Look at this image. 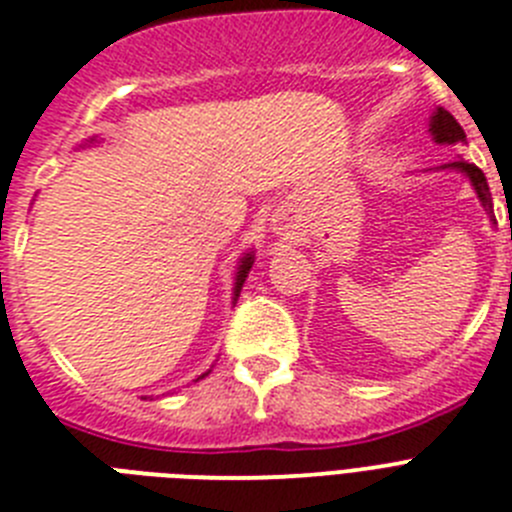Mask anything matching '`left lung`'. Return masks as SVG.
Returning a JSON list of instances; mask_svg holds the SVG:
<instances>
[{
  "label": "left lung",
  "mask_w": 512,
  "mask_h": 512,
  "mask_svg": "<svg viewBox=\"0 0 512 512\" xmlns=\"http://www.w3.org/2000/svg\"><path fill=\"white\" fill-rule=\"evenodd\" d=\"M431 135L436 143H449V146L451 143H464V140H467V135H464L461 125L456 122V117L451 115L449 110H443V107H438V110L433 112ZM443 169H456L461 171V174H467L474 192H477L479 202H482V207H485L487 212H492V194H490V187H487V179L485 174H482V169H477V166L464 161V158H459V161H454V164H446Z\"/></svg>",
  "instance_id": "obj_1"
}]
</instances>
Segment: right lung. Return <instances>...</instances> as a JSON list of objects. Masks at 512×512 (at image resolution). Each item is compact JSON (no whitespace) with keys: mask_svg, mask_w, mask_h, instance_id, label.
<instances>
[{"mask_svg":"<svg viewBox=\"0 0 512 512\" xmlns=\"http://www.w3.org/2000/svg\"><path fill=\"white\" fill-rule=\"evenodd\" d=\"M251 266H253V253H246V256L241 259V266H238V274H235V297H233V300H238V295H241V287H243V282H246ZM207 374H210V372H207ZM207 374H202V377H207ZM202 377H197V379H202Z\"/></svg>","mask_w":512,"mask_h":512,"instance_id":"1","label":"right lung"}]
</instances>
